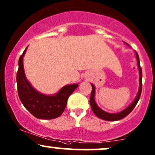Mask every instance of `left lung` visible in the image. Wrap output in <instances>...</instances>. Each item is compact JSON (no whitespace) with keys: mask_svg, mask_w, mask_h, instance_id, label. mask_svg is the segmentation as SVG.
Listing matches in <instances>:
<instances>
[{"mask_svg":"<svg viewBox=\"0 0 155 155\" xmlns=\"http://www.w3.org/2000/svg\"><path fill=\"white\" fill-rule=\"evenodd\" d=\"M126 44V43H125ZM128 45V44H127ZM136 53V60H137V64H138V68L139 71V88H138V93H137L136 97H135L134 101L131 103L130 104L127 106V108H124V110L121 111L118 113H108L102 110L101 108L97 106L95 101V87L94 86L93 84H91L92 85V92L91 95H90V104L91 108L93 111V113L97 116L98 118L101 119V120H106V121H117L123 119L124 117L129 114L131 111H133V108H135V106H136L137 103L139 101V98L141 95V90H142V70L140 66V61H139V58H138V54L136 51H135Z\"/></svg>","mask_w":155,"mask_h":155,"instance_id":"1","label":"left lung"}]
</instances>
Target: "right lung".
<instances>
[{
    "label": "right lung",
    "instance_id": "1",
    "mask_svg": "<svg viewBox=\"0 0 155 155\" xmlns=\"http://www.w3.org/2000/svg\"><path fill=\"white\" fill-rule=\"evenodd\" d=\"M28 47L23 51L18 62L17 83L19 99L25 108L36 118L43 120L58 118L66 107L69 96L78 87L79 84L65 85L57 93L51 95H45L35 90L27 79L25 74L23 58Z\"/></svg>",
    "mask_w": 155,
    "mask_h": 155
}]
</instances>
